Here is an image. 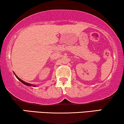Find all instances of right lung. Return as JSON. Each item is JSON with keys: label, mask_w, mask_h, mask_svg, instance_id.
<instances>
[{"label": "right lung", "mask_w": 124, "mask_h": 124, "mask_svg": "<svg viewBox=\"0 0 124 124\" xmlns=\"http://www.w3.org/2000/svg\"><path fill=\"white\" fill-rule=\"evenodd\" d=\"M15 76H16V78H17V79H18V80H19V81H21V82H22V83H23V84H24V85H28V86H33V87H35V85H31V84H30V83H26V82H24V81H23V80H21V79H19V78H18V76H16V75H15Z\"/></svg>", "instance_id": "add662e5"}]
</instances>
